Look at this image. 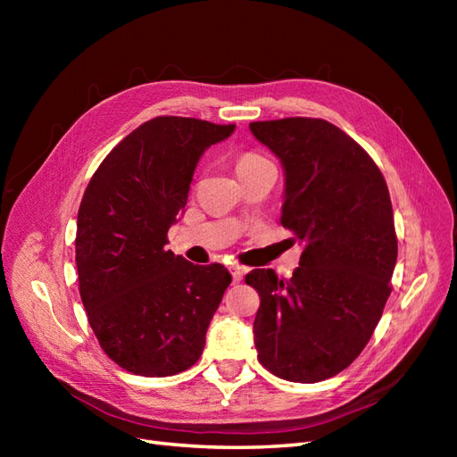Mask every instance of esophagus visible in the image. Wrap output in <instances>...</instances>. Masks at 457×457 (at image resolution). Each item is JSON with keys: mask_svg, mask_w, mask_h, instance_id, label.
<instances>
[{"mask_svg": "<svg viewBox=\"0 0 457 457\" xmlns=\"http://www.w3.org/2000/svg\"><path fill=\"white\" fill-rule=\"evenodd\" d=\"M230 274H232V282L238 284V282H242V278H244V269L238 267V265H232V267H230Z\"/></svg>", "mask_w": 457, "mask_h": 457, "instance_id": "esophagus-1", "label": "esophagus"}]
</instances>
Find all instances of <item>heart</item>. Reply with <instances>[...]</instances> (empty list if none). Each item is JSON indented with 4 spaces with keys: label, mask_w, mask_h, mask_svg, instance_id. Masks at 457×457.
Here are the masks:
<instances>
[{
    "label": "heart",
    "mask_w": 457,
    "mask_h": 457,
    "mask_svg": "<svg viewBox=\"0 0 457 457\" xmlns=\"http://www.w3.org/2000/svg\"><path fill=\"white\" fill-rule=\"evenodd\" d=\"M262 163H269V160L262 158L261 154H257V152H245V154H242L237 160V170L240 173V171H245V170H253V168H257V165H262Z\"/></svg>",
    "instance_id": "heart-1"
}]
</instances>
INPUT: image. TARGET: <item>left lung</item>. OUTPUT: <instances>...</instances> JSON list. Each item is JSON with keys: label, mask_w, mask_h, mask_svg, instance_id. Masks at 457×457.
Returning <instances> with one entry per match:
<instances>
[{"label": "left lung", "mask_w": 457, "mask_h": 457, "mask_svg": "<svg viewBox=\"0 0 457 457\" xmlns=\"http://www.w3.org/2000/svg\"><path fill=\"white\" fill-rule=\"evenodd\" d=\"M286 173L282 227L303 244L289 280L245 274L261 305L259 362L274 376L316 383L337 376L368 345L391 295L398 242L389 188L354 139L320 118L252 121Z\"/></svg>", "instance_id": "obj_1"}]
</instances>
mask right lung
I'll return each mask as SVG.
<instances>
[{"mask_svg":"<svg viewBox=\"0 0 457 457\" xmlns=\"http://www.w3.org/2000/svg\"><path fill=\"white\" fill-rule=\"evenodd\" d=\"M234 123L158 116L120 141L91 177L78 212L81 303L101 349L135 376L165 378L198 362L228 270L165 247L205 148Z\"/></svg>","mask_w":457,"mask_h":457,"instance_id":"obj_1","label":"right lung"}]
</instances>
